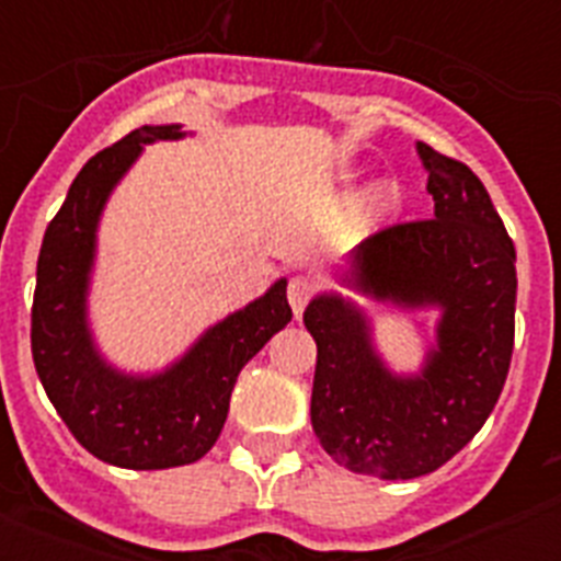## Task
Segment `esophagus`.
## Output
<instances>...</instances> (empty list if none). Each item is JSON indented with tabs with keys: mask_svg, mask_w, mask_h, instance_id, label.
Masks as SVG:
<instances>
[{
	"mask_svg": "<svg viewBox=\"0 0 561 561\" xmlns=\"http://www.w3.org/2000/svg\"><path fill=\"white\" fill-rule=\"evenodd\" d=\"M311 295H314V284H311L309 277L297 275L289 280V289H286V297H289V306L295 311V317L304 314V309L309 306Z\"/></svg>",
	"mask_w": 561,
	"mask_h": 561,
	"instance_id": "esophagus-1",
	"label": "esophagus"
}]
</instances>
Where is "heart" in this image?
Instances as JSON below:
<instances>
[{"label": "heart", "mask_w": 561, "mask_h": 561, "mask_svg": "<svg viewBox=\"0 0 561 561\" xmlns=\"http://www.w3.org/2000/svg\"><path fill=\"white\" fill-rule=\"evenodd\" d=\"M404 205V193L396 182H379L368 193V219H388Z\"/></svg>", "instance_id": "1"}]
</instances>
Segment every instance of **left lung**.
Instances as JSON below:
<instances>
[{
  "instance_id": "1",
  "label": "left lung",
  "mask_w": 561,
  "mask_h": 561,
  "mask_svg": "<svg viewBox=\"0 0 561 561\" xmlns=\"http://www.w3.org/2000/svg\"><path fill=\"white\" fill-rule=\"evenodd\" d=\"M435 219L376 232L336 280L401 311H438L415 374H396L356 300L320 291L304 311L317 342L311 427L340 466L379 480L435 472L474 438L500 399L514 351L517 252L483 182L415 142Z\"/></svg>"
}]
</instances>
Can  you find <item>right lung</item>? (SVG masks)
<instances>
[{
	"mask_svg": "<svg viewBox=\"0 0 561 561\" xmlns=\"http://www.w3.org/2000/svg\"><path fill=\"white\" fill-rule=\"evenodd\" d=\"M187 134L182 123L142 126L95 153L69 185L38 252L30 329L36 374L78 444L121 469H173L210 453L241 368L291 320L286 277H277L162 370L131 374L98 348L89 289L108 196L142 148Z\"/></svg>",
	"mask_w": 561,
	"mask_h": 561,
	"instance_id": "1",
	"label": "right lung"
}]
</instances>
